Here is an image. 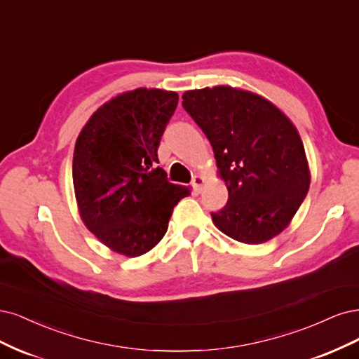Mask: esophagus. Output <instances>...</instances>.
Listing matches in <instances>:
<instances>
[{"label":"esophagus","instance_id":"esophagus-1","mask_svg":"<svg viewBox=\"0 0 359 359\" xmlns=\"http://www.w3.org/2000/svg\"><path fill=\"white\" fill-rule=\"evenodd\" d=\"M192 188L195 192H201L203 191V183H204V179L201 176H194L192 177Z\"/></svg>","mask_w":359,"mask_h":359}]
</instances>
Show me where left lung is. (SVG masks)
Returning <instances> with one entry per match:
<instances>
[{"label": "left lung", "mask_w": 359, "mask_h": 359, "mask_svg": "<svg viewBox=\"0 0 359 359\" xmlns=\"http://www.w3.org/2000/svg\"><path fill=\"white\" fill-rule=\"evenodd\" d=\"M183 109L210 142L228 201L213 224L246 245L267 241L291 222L310 175L292 122L265 98L231 86L188 90Z\"/></svg>", "instance_id": "8db88e82"}]
</instances>
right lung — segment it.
Instances as JSON below:
<instances>
[{
  "label": "right lung",
  "mask_w": 359,
  "mask_h": 359,
  "mask_svg": "<svg viewBox=\"0 0 359 359\" xmlns=\"http://www.w3.org/2000/svg\"><path fill=\"white\" fill-rule=\"evenodd\" d=\"M176 92L138 88L110 100L80 133L73 183L80 216L111 250L140 257L164 237L189 189L168 182L158 147L175 114Z\"/></svg>",
  "instance_id": "obj_1"
}]
</instances>
